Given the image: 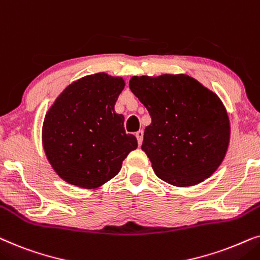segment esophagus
<instances>
[{
    "mask_svg": "<svg viewBox=\"0 0 260 260\" xmlns=\"http://www.w3.org/2000/svg\"><path fill=\"white\" fill-rule=\"evenodd\" d=\"M136 137L138 139V144H139V146L141 145V143H143V138H144V132L143 131H138V132L136 133Z\"/></svg>",
    "mask_w": 260,
    "mask_h": 260,
    "instance_id": "1",
    "label": "esophagus"
}]
</instances>
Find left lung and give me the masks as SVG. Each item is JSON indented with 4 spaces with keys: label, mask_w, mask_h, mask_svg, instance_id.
Listing matches in <instances>:
<instances>
[{
    "label": "left lung",
    "mask_w": 260,
    "mask_h": 260,
    "mask_svg": "<svg viewBox=\"0 0 260 260\" xmlns=\"http://www.w3.org/2000/svg\"><path fill=\"white\" fill-rule=\"evenodd\" d=\"M129 89L150 113L141 150L155 175L179 188L209 178L227 153L231 123L219 96L188 75L133 76Z\"/></svg>",
    "instance_id": "obj_1"
}]
</instances>
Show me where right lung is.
<instances>
[{
	"label": "right lung",
	"mask_w": 260,
	"mask_h": 260,
	"mask_svg": "<svg viewBox=\"0 0 260 260\" xmlns=\"http://www.w3.org/2000/svg\"><path fill=\"white\" fill-rule=\"evenodd\" d=\"M122 77L105 72L72 82L47 110L43 147L61 179L84 189L99 188L119 174L123 159L138 147L124 132L122 114L114 106L122 91Z\"/></svg>",
	"instance_id": "1"
}]
</instances>
